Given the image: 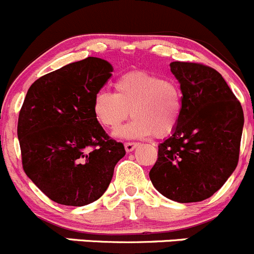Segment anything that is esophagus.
<instances>
[{"mask_svg":"<svg viewBox=\"0 0 254 254\" xmlns=\"http://www.w3.org/2000/svg\"><path fill=\"white\" fill-rule=\"evenodd\" d=\"M138 145V143H134V142H126L125 143V149H126V152H132L133 149H134L135 147Z\"/></svg>","mask_w":254,"mask_h":254,"instance_id":"1","label":"esophagus"}]
</instances>
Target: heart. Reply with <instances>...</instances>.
I'll list each match as a JSON object with an SVG mask.
<instances>
[{
	"mask_svg": "<svg viewBox=\"0 0 254 254\" xmlns=\"http://www.w3.org/2000/svg\"><path fill=\"white\" fill-rule=\"evenodd\" d=\"M115 94L100 90L92 100L95 119L109 129H117L129 114L133 120L117 132L124 138L153 134L163 138L178 127L183 111L179 85L143 70L126 72L116 80Z\"/></svg>",
	"mask_w": 254,
	"mask_h": 254,
	"instance_id": "obj_1",
	"label": "heart"
}]
</instances>
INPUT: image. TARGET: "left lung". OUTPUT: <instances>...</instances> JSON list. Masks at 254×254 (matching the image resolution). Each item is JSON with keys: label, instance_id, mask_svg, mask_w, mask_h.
<instances>
[{"label": "left lung", "instance_id": "obj_1", "mask_svg": "<svg viewBox=\"0 0 254 254\" xmlns=\"http://www.w3.org/2000/svg\"><path fill=\"white\" fill-rule=\"evenodd\" d=\"M183 111L178 127L158 145L149 172L155 189L178 202L212 196L236 169L243 110L218 71L199 63L173 62Z\"/></svg>", "mask_w": 254, "mask_h": 254}]
</instances>
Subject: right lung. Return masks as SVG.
Returning a JSON list of instances; mask_svg holds the SVG:
<instances>
[{
  "mask_svg": "<svg viewBox=\"0 0 254 254\" xmlns=\"http://www.w3.org/2000/svg\"><path fill=\"white\" fill-rule=\"evenodd\" d=\"M112 70L106 60L89 57L39 77L27 92L17 126L22 165L58 204L84 206L100 199L126 154L92 111Z\"/></svg>",
  "mask_w": 254,
  "mask_h": 254,
  "instance_id": "1",
  "label": "right lung"
}]
</instances>
